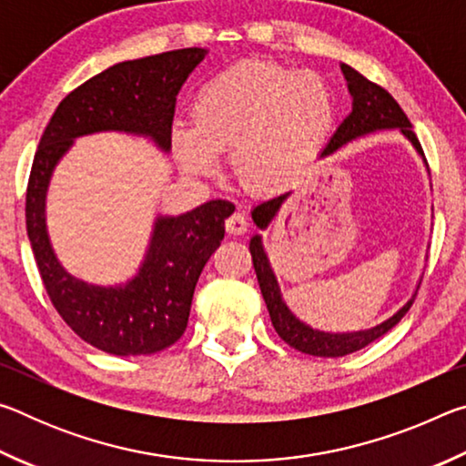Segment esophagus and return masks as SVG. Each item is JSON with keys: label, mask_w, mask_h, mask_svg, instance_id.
<instances>
[{"label": "esophagus", "mask_w": 466, "mask_h": 466, "mask_svg": "<svg viewBox=\"0 0 466 466\" xmlns=\"http://www.w3.org/2000/svg\"><path fill=\"white\" fill-rule=\"evenodd\" d=\"M226 230L232 236H242L248 230V219L240 211H234V214L226 219Z\"/></svg>", "instance_id": "34e87169"}]
</instances>
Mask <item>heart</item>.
<instances>
[{
	"label": "heart",
	"instance_id": "heart-1",
	"mask_svg": "<svg viewBox=\"0 0 466 466\" xmlns=\"http://www.w3.org/2000/svg\"><path fill=\"white\" fill-rule=\"evenodd\" d=\"M335 123V98L314 72H291L242 61L197 88L191 125L172 131L187 175L209 177L230 149L234 175L255 191L279 187L325 146Z\"/></svg>",
	"mask_w": 466,
	"mask_h": 466
}]
</instances>
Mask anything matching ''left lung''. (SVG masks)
Segmentation results:
<instances>
[{"label": "left lung", "mask_w": 466, "mask_h": 466, "mask_svg": "<svg viewBox=\"0 0 466 466\" xmlns=\"http://www.w3.org/2000/svg\"><path fill=\"white\" fill-rule=\"evenodd\" d=\"M341 72L347 82V90L351 94V113L345 116L341 125H339L337 131L333 133V137L329 139V144L320 152V156L322 157L330 156L333 152H337L339 147L350 144V141L370 136V133L397 129L400 136H403L409 144L415 147V152L423 157V149L420 146V139L415 137L413 125L409 123L407 115L403 113V108L397 105V100H394L384 88H380V86L366 80L364 76L347 66V63H341ZM423 164H425V157H423ZM425 167H428V164H425ZM288 197H289V191L279 193L261 203H257L255 208H252L250 216L258 230L263 232L269 228L273 218L278 216L279 208ZM261 232L252 234L250 244H248L250 255H252V265H255L258 288H261V294L265 298V304H267V310H269L273 327L283 341H286L289 347H294V350L309 353V356H319V358H343L347 353L358 351L361 347L376 341L378 337L389 333V330L405 317L407 310L411 309L417 289L397 312L390 314L389 319L378 322V325L370 329L347 330V333H330V330L312 329L310 325H306L304 320H299L296 314L289 310L286 299H283L279 281L275 278L269 257H267L265 247H263Z\"/></svg>", "instance_id": "1"}]
</instances>
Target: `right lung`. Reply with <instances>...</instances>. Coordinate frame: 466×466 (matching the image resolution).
Listing matches in <instances>:
<instances>
[{
  "instance_id": "right-lung-1",
  "label": "right lung",
  "mask_w": 466,
  "mask_h": 466,
  "mask_svg": "<svg viewBox=\"0 0 466 466\" xmlns=\"http://www.w3.org/2000/svg\"><path fill=\"white\" fill-rule=\"evenodd\" d=\"M191 46L123 61L90 77L59 102L41 137L26 191V230L46 294L77 337L113 356H149L178 341L205 263L224 240L234 205L214 199L178 216L157 214L136 275L113 286L69 273L46 230L53 172L77 137L125 133L172 147L177 96L208 55Z\"/></svg>"
}]
</instances>
